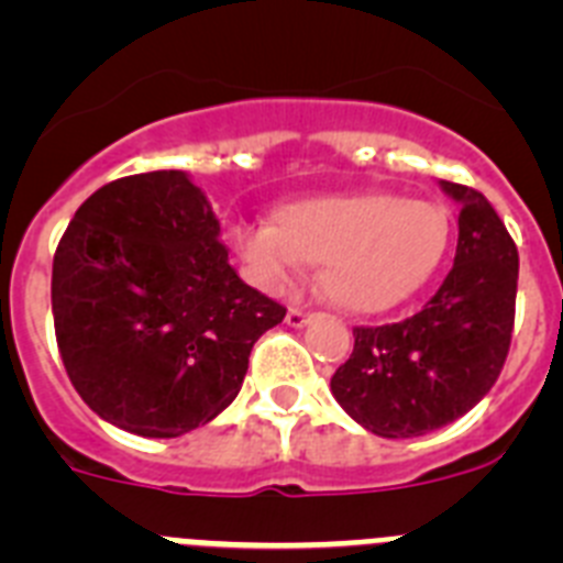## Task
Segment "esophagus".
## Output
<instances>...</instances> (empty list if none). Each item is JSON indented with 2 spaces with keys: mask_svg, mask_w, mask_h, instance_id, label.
<instances>
[{
  "mask_svg": "<svg viewBox=\"0 0 563 563\" xmlns=\"http://www.w3.org/2000/svg\"><path fill=\"white\" fill-rule=\"evenodd\" d=\"M312 321L310 312L298 310V307H292L290 312H287V327H292V330H301V327H307Z\"/></svg>",
  "mask_w": 563,
  "mask_h": 563,
  "instance_id": "esophagus-1",
  "label": "esophagus"
}]
</instances>
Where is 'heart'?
<instances>
[{
	"instance_id": "heart-1",
	"label": "heart",
	"mask_w": 563,
	"mask_h": 563,
	"mask_svg": "<svg viewBox=\"0 0 563 563\" xmlns=\"http://www.w3.org/2000/svg\"><path fill=\"white\" fill-rule=\"evenodd\" d=\"M445 208L395 194H327L276 211L273 225H239L233 245L262 290L290 287L305 262H321L318 287L357 316L415 296L449 247Z\"/></svg>"
}]
</instances>
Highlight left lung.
Masks as SVG:
<instances>
[{"instance_id":"8db88e82","label":"left lung","mask_w":563,"mask_h":563,"mask_svg":"<svg viewBox=\"0 0 563 563\" xmlns=\"http://www.w3.org/2000/svg\"><path fill=\"white\" fill-rule=\"evenodd\" d=\"M440 188L460 206L454 267L411 318L355 327V350L330 380L341 409L386 440L429 434L474 409L510 350L519 251L479 191Z\"/></svg>"}]
</instances>
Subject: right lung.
Returning <instances> with one entry per match:
<instances>
[{"label":"right lung","mask_w":563,"mask_h":563,"mask_svg":"<svg viewBox=\"0 0 563 563\" xmlns=\"http://www.w3.org/2000/svg\"><path fill=\"white\" fill-rule=\"evenodd\" d=\"M285 312L236 276L211 202L174 168L98 188L53 258L64 369L89 409L137 437L225 411Z\"/></svg>","instance_id":"obj_1"}]
</instances>
